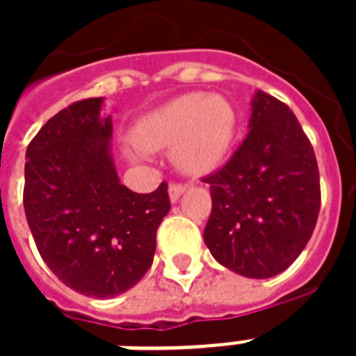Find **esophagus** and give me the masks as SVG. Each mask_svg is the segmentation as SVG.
Instances as JSON below:
<instances>
[{
  "mask_svg": "<svg viewBox=\"0 0 356 356\" xmlns=\"http://www.w3.org/2000/svg\"><path fill=\"white\" fill-rule=\"evenodd\" d=\"M183 192H184L183 184H175V183L170 184V188H168V194H170V201H172V203H177L179 197L183 195Z\"/></svg>",
  "mask_w": 356,
  "mask_h": 356,
  "instance_id": "esophagus-1",
  "label": "esophagus"
}]
</instances>
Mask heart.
Masks as SVG:
<instances>
[{
  "instance_id": "b5f03b06",
  "label": "heart",
  "mask_w": 356,
  "mask_h": 356,
  "mask_svg": "<svg viewBox=\"0 0 356 356\" xmlns=\"http://www.w3.org/2000/svg\"><path fill=\"white\" fill-rule=\"evenodd\" d=\"M236 113L218 94L192 92L151 111L133 127V142L142 151L172 147V159L186 173L218 168L233 147Z\"/></svg>"
}]
</instances>
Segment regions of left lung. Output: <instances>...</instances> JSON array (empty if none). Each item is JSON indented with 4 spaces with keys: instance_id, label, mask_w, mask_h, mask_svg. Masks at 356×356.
<instances>
[{
    "instance_id": "left-lung-1",
    "label": "left lung",
    "mask_w": 356,
    "mask_h": 356,
    "mask_svg": "<svg viewBox=\"0 0 356 356\" xmlns=\"http://www.w3.org/2000/svg\"><path fill=\"white\" fill-rule=\"evenodd\" d=\"M249 133L233 159L205 177L212 212L205 243L238 275L268 279L298 259L320 212V173L296 114L254 92Z\"/></svg>"
}]
</instances>
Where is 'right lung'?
Instances as JSON below:
<instances>
[{
    "label": "right lung",
    "instance_id": "right-lung-1",
    "mask_svg": "<svg viewBox=\"0 0 356 356\" xmlns=\"http://www.w3.org/2000/svg\"><path fill=\"white\" fill-rule=\"evenodd\" d=\"M103 97L55 114L25 153L24 207L38 253L75 292L108 299L153 264L156 229L170 212L168 184L136 194L120 183L113 116Z\"/></svg>",
    "mask_w": 356,
    "mask_h": 356
}]
</instances>
